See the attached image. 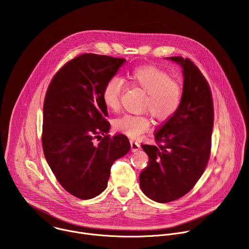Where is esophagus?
Segmentation results:
<instances>
[{
    "label": "esophagus",
    "mask_w": 249,
    "mask_h": 249,
    "mask_svg": "<svg viewBox=\"0 0 249 249\" xmlns=\"http://www.w3.org/2000/svg\"><path fill=\"white\" fill-rule=\"evenodd\" d=\"M130 144H131V151L132 152H136V151H138L141 148V146H140V144L138 143V142H136L134 140L130 141Z\"/></svg>",
    "instance_id": "obj_1"
}]
</instances>
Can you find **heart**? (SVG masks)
Masks as SVG:
<instances>
[{
  "label": "heart",
  "mask_w": 249,
  "mask_h": 249,
  "mask_svg": "<svg viewBox=\"0 0 249 249\" xmlns=\"http://www.w3.org/2000/svg\"><path fill=\"white\" fill-rule=\"evenodd\" d=\"M129 79L146 91L143 107L150 110L157 119H168L178 110L182 100L181 86L163 69L155 65L140 66L131 71ZM124 87V81L116 76L106 81L101 96L108 109L115 111L119 108ZM150 126L151 118L148 113H126L113 121L115 131L131 138H139Z\"/></svg>",
  "instance_id": "obj_1"
}]
</instances>
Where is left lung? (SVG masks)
Masks as SVG:
<instances>
[{"label": "left lung", "instance_id": "1", "mask_svg": "<svg viewBox=\"0 0 249 249\" xmlns=\"http://www.w3.org/2000/svg\"><path fill=\"white\" fill-rule=\"evenodd\" d=\"M183 69L178 110L155 133L158 146L143 145L149 164L140 173L142 191L167 203L183 197L200 179L211 156L214 105L210 86L188 58L169 57Z\"/></svg>", "mask_w": 249, "mask_h": 249}]
</instances>
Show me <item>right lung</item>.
Listing matches in <instances>:
<instances>
[{
    "label": "right lung",
    "instance_id": "1",
    "mask_svg": "<svg viewBox=\"0 0 249 249\" xmlns=\"http://www.w3.org/2000/svg\"><path fill=\"white\" fill-rule=\"evenodd\" d=\"M124 62L81 54L58 71L46 91L41 138L45 159L62 187L83 200L106 188L111 165L131 148L125 135H108L107 107L101 96L106 81Z\"/></svg>",
    "mask_w": 249,
    "mask_h": 249
}]
</instances>
